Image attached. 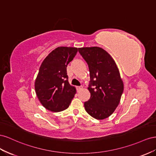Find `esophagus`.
Segmentation results:
<instances>
[{
	"label": "esophagus",
	"mask_w": 156,
	"mask_h": 156,
	"mask_svg": "<svg viewBox=\"0 0 156 156\" xmlns=\"http://www.w3.org/2000/svg\"><path fill=\"white\" fill-rule=\"evenodd\" d=\"M76 88H77V90L78 91H80V90H82V89L83 88V87L82 86H78Z\"/></svg>",
	"instance_id": "34e87169"
}]
</instances>
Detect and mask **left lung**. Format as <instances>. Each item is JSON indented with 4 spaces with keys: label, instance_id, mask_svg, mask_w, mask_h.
<instances>
[{
    "label": "left lung",
    "instance_id": "8db88e82",
    "mask_svg": "<svg viewBox=\"0 0 156 156\" xmlns=\"http://www.w3.org/2000/svg\"><path fill=\"white\" fill-rule=\"evenodd\" d=\"M78 51L90 70V99L84 103L86 112L97 119L109 117L118 106L123 83L112 57L99 47L80 48Z\"/></svg>",
    "mask_w": 156,
    "mask_h": 156
}]
</instances>
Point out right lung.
Returning <instances> with one entry per match:
<instances>
[{
  "mask_svg": "<svg viewBox=\"0 0 156 156\" xmlns=\"http://www.w3.org/2000/svg\"><path fill=\"white\" fill-rule=\"evenodd\" d=\"M77 52V48H57L49 53L40 67L35 91L44 107L51 112L67 108L76 92L69 83L66 66Z\"/></svg>",
  "mask_w": 156,
  "mask_h": 156,
  "instance_id": "1",
  "label": "right lung"
}]
</instances>
